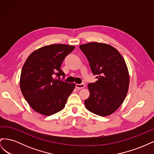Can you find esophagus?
<instances>
[{
    "mask_svg": "<svg viewBox=\"0 0 154 154\" xmlns=\"http://www.w3.org/2000/svg\"><path fill=\"white\" fill-rule=\"evenodd\" d=\"M85 87V85L84 83H81V84H76V87L78 88V89H81V88H84Z\"/></svg>",
    "mask_w": 154,
    "mask_h": 154,
    "instance_id": "obj_1",
    "label": "esophagus"
}]
</instances>
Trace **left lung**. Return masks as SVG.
<instances>
[{
	"instance_id": "8db88e82",
	"label": "left lung",
	"mask_w": 154,
	"mask_h": 154,
	"mask_svg": "<svg viewBox=\"0 0 154 154\" xmlns=\"http://www.w3.org/2000/svg\"><path fill=\"white\" fill-rule=\"evenodd\" d=\"M97 80L88 85L87 109L101 116L110 115L123 103L128 90L129 74L119 51L109 44L91 42L80 45Z\"/></svg>"
}]
</instances>
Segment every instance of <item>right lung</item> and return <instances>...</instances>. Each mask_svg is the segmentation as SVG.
<instances>
[{
	"label": "right lung",
	"instance_id": "add662e5",
	"mask_svg": "<svg viewBox=\"0 0 154 154\" xmlns=\"http://www.w3.org/2000/svg\"><path fill=\"white\" fill-rule=\"evenodd\" d=\"M75 48L65 44H52L32 52L23 66L20 90L31 108L44 116H51L62 110L69 96L75 88V83L58 80L56 75L65 73L60 69L67 56Z\"/></svg>",
	"mask_w": 154,
	"mask_h": 154
}]
</instances>
